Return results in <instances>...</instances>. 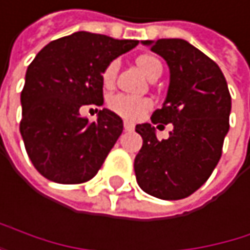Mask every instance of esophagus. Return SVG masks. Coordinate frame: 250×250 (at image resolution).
<instances>
[{
    "label": "esophagus",
    "instance_id": "1",
    "mask_svg": "<svg viewBox=\"0 0 250 250\" xmlns=\"http://www.w3.org/2000/svg\"><path fill=\"white\" fill-rule=\"evenodd\" d=\"M134 128H135L134 124H131V122H128V121L124 122V129H125V131H134Z\"/></svg>",
    "mask_w": 250,
    "mask_h": 250
}]
</instances>
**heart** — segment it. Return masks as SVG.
Segmentation results:
<instances>
[{
  "mask_svg": "<svg viewBox=\"0 0 250 250\" xmlns=\"http://www.w3.org/2000/svg\"><path fill=\"white\" fill-rule=\"evenodd\" d=\"M137 63H138L140 69L148 78L153 76L156 72H162V64L156 57L143 56L137 60ZM118 70H119V62L118 60H113L106 66V69L103 70V83L106 86H110L115 82ZM107 106L113 113H116L122 119L135 122V121H140L148 110H151L153 102L147 97H134V96L118 92V94H113L109 97Z\"/></svg>",
  "mask_w": 250,
  "mask_h": 250,
  "instance_id": "heart-1",
  "label": "heart"
}]
</instances>
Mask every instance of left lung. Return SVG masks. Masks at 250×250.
Instances as JSON below:
<instances>
[{
  "instance_id": "8db88e82",
  "label": "left lung",
  "mask_w": 250,
  "mask_h": 250,
  "mask_svg": "<svg viewBox=\"0 0 250 250\" xmlns=\"http://www.w3.org/2000/svg\"><path fill=\"white\" fill-rule=\"evenodd\" d=\"M162 56L171 72L162 109L153 124H172L168 140H158L154 126L141 124L135 131L143 146L134 171L143 191L164 200L193 194L210 177L223 154L230 128L231 96L218 64L184 40L144 41Z\"/></svg>"
}]
</instances>
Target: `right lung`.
<instances>
[{
    "instance_id": "obj_1",
    "label": "right lung",
    "mask_w": 250,
    "mask_h": 250,
    "mask_svg": "<svg viewBox=\"0 0 250 250\" xmlns=\"http://www.w3.org/2000/svg\"><path fill=\"white\" fill-rule=\"evenodd\" d=\"M137 45L135 40L75 32L51 41L29 64L20 96V134L42 177L81 184L99 172L124 124L107 109L89 122L79 109L103 104V70Z\"/></svg>"
}]
</instances>
